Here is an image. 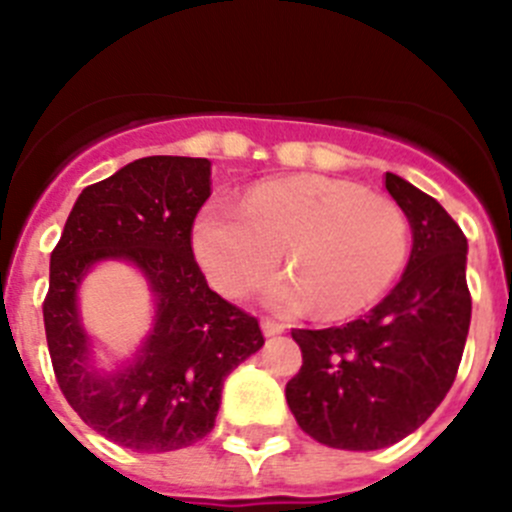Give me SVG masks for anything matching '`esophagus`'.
Instances as JSON below:
<instances>
[{
  "mask_svg": "<svg viewBox=\"0 0 512 512\" xmlns=\"http://www.w3.org/2000/svg\"><path fill=\"white\" fill-rule=\"evenodd\" d=\"M285 329V324L275 322V319H262V334H265V337H277V334H282Z\"/></svg>",
  "mask_w": 512,
  "mask_h": 512,
  "instance_id": "esophagus-1",
  "label": "esophagus"
}]
</instances>
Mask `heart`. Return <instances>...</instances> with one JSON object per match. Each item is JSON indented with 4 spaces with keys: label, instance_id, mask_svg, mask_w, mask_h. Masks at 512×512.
Instances as JSON below:
<instances>
[{
    "label": "heart",
    "instance_id": "obj_1",
    "mask_svg": "<svg viewBox=\"0 0 512 512\" xmlns=\"http://www.w3.org/2000/svg\"><path fill=\"white\" fill-rule=\"evenodd\" d=\"M193 250L227 297L260 285L285 250L292 272L265 287L282 312L319 304L329 317L374 304L409 252V220L391 198L347 180L299 175L252 190L240 205L215 200L198 213Z\"/></svg>",
    "mask_w": 512,
    "mask_h": 512
}]
</instances>
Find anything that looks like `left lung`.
Returning a JSON list of instances; mask_svg holds the SVG:
<instances>
[{"label": "left lung", "instance_id": "obj_1", "mask_svg": "<svg viewBox=\"0 0 512 512\" xmlns=\"http://www.w3.org/2000/svg\"><path fill=\"white\" fill-rule=\"evenodd\" d=\"M414 232L399 285L369 314L329 329H292L302 369L287 381L299 428L329 448L376 451L414 433L446 399L468 327V240L438 200L386 173Z\"/></svg>", "mask_w": 512, "mask_h": 512}]
</instances>
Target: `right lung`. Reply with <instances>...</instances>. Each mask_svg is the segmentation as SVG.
I'll use <instances>...</instances> for the list:
<instances>
[{
    "mask_svg": "<svg viewBox=\"0 0 512 512\" xmlns=\"http://www.w3.org/2000/svg\"><path fill=\"white\" fill-rule=\"evenodd\" d=\"M210 198V160L148 156L81 190L51 252L44 329L61 394L86 426L138 453H165L208 436L223 384L265 344L255 317L208 287L193 255V223ZM103 259L144 272L154 329L133 360L101 372L75 292Z\"/></svg>",
    "mask_w": 512,
    "mask_h": 512,
    "instance_id": "1",
    "label": "right lung"
}]
</instances>
